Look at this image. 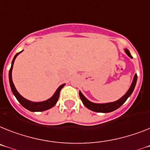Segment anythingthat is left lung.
<instances>
[{
  "mask_svg": "<svg viewBox=\"0 0 150 150\" xmlns=\"http://www.w3.org/2000/svg\"><path fill=\"white\" fill-rule=\"evenodd\" d=\"M124 52L125 53L129 56V58L132 57L131 54L129 52V50L127 49H124ZM137 75L136 74L133 77V81H132L130 87L129 88L128 91L126 92V94L124 95L119 98L118 100H115V101H113V102H108V103H102V104H100V103H94L91 102V100H89L88 99H87L85 97V95L81 93V91H79V96H80V98H81V101H82L83 104L87 108H88L89 110H92L94 112H98V113H109V112H112L114 110H117L118 108L121 106L122 104H124L126 100H127V98H129L131 94L133 93V90H134V88L136 86V84H137Z\"/></svg>",
  "mask_w": 150,
  "mask_h": 150,
  "instance_id": "left-lung-1",
  "label": "left lung"
}]
</instances>
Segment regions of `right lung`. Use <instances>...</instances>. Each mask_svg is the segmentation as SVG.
<instances>
[{
	"mask_svg": "<svg viewBox=\"0 0 150 150\" xmlns=\"http://www.w3.org/2000/svg\"><path fill=\"white\" fill-rule=\"evenodd\" d=\"M23 52V50L18 53H17L15 55V56L13 57V61H12V63H11V67L10 71H9V81H10V85H11V88L12 92H13V95L16 97V98L17 99L20 104L22 105L23 108H25L26 109H27L30 111L32 112H40V111H44V110H49L50 108H52V107H54L56 105V104L57 103L58 100H59V94L61 89L63 88L65 85V84H62V85H60L56 91H55V93L53 94V95L49 99L46 100H42V101H32V100H27L25 98L21 95L20 93L17 91V90L16 89L14 86V84L13 82V80H12V70H13V65L14 63V61L16 59L17 56H18L19 54Z\"/></svg>",
	"mask_w": 150,
	"mask_h": 150,
	"instance_id": "right-lung-1",
	"label": "right lung"
}]
</instances>
